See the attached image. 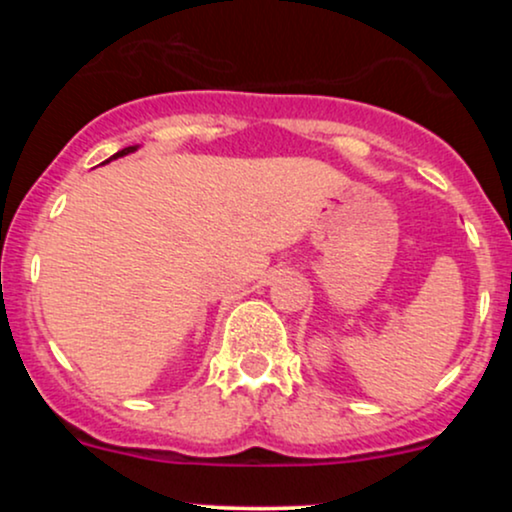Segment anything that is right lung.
Segmentation results:
<instances>
[{"instance_id":"add662e5","label":"right lung","mask_w":512,"mask_h":512,"mask_svg":"<svg viewBox=\"0 0 512 512\" xmlns=\"http://www.w3.org/2000/svg\"><path fill=\"white\" fill-rule=\"evenodd\" d=\"M137 149V146H127V149H122V151H117V154L113 156V158H120V156H125V154H132V151Z\"/></svg>"}]
</instances>
